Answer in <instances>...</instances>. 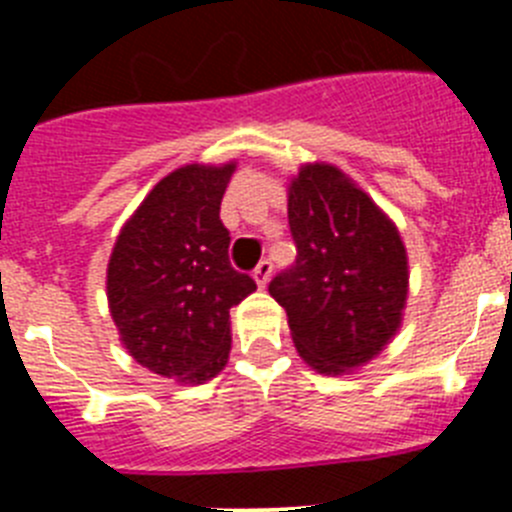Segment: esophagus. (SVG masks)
<instances>
[{
	"instance_id": "1",
	"label": "esophagus",
	"mask_w": 512,
	"mask_h": 512,
	"mask_svg": "<svg viewBox=\"0 0 512 512\" xmlns=\"http://www.w3.org/2000/svg\"><path fill=\"white\" fill-rule=\"evenodd\" d=\"M253 279H256V284L264 289L266 284H269V279H271V261H266V259L261 261V264L253 269Z\"/></svg>"
}]
</instances>
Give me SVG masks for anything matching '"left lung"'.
<instances>
[{
    "mask_svg": "<svg viewBox=\"0 0 512 512\" xmlns=\"http://www.w3.org/2000/svg\"><path fill=\"white\" fill-rule=\"evenodd\" d=\"M295 264L271 279L297 354L348 374L382 354L408 305V251L390 215L338 166L302 164L287 184Z\"/></svg>",
    "mask_w": 512,
    "mask_h": 512,
    "instance_id": "obj_1",
    "label": "left lung"
}]
</instances>
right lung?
Segmentation results:
<instances>
[{
	"mask_svg": "<svg viewBox=\"0 0 512 512\" xmlns=\"http://www.w3.org/2000/svg\"><path fill=\"white\" fill-rule=\"evenodd\" d=\"M235 171L187 164L164 176L122 225L107 264V302L120 343L140 366L179 384L220 374L230 307L256 289L230 266L220 202Z\"/></svg>",
	"mask_w": 512,
	"mask_h": 512,
	"instance_id": "1",
	"label": "right lung"
}]
</instances>
